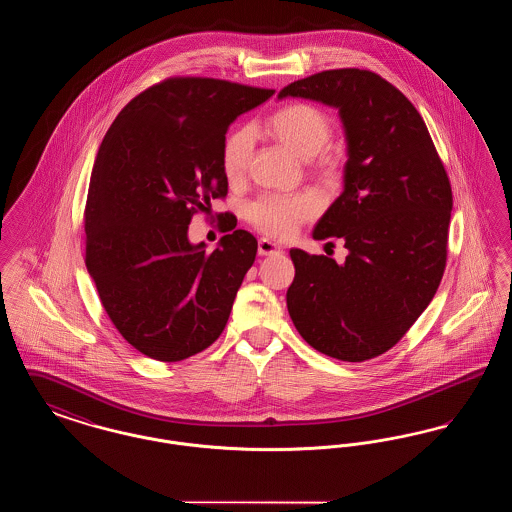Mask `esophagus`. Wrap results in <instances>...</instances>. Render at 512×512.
Returning a JSON list of instances; mask_svg holds the SVG:
<instances>
[{
    "label": "esophagus",
    "instance_id": "1",
    "mask_svg": "<svg viewBox=\"0 0 512 512\" xmlns=\"http://www.w3.org/2000/svg\"><path fill=\"white\" fill-rule=\"evenodd\" d=\"M280 251V245L272 244L270 240H259V255H272V253H278Z\"/></svg>",
    "mask_w": 512,
    "mask_h": 512
}]
</instances>
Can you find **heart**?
<instances>
[{
	"mask_svg": "<svg viewBox=\"0 0 512 512\" xmlns=\"http://www.w3.org/2000/svg\"><path fill=\"white\" fill-rule=\"evenodd\" d=\"M267 132L299 159H313L332 138L330 117L311 103H292L267 119ZM255 134L249 126L234 130L222 147V171L230 182L244 178L253 153ZM318 213L317 195H259L247 205V220L265 236L288 240L297 228Z\"/></svg>",
	"mask_w": 512,
	"mask_h": 512,
	"instance_id": "b5f03b06",
	"label": "heart"
}]
</instances>
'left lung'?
<instances>
[{
    "label": "left lung",
    "mask_w": 512,
    "mask_h": 512,
    "mask_svg": "<svg viewBox=\"0 0 512 512\" xmlns=\"http://www.w3.org/2000/svg\"><path fill=\"white\" fill-rule=\"evenodd\" d=\"M286 96L338 107L349 155L345 190L313 232L343 238L349 255L338 265L292 249L288 311L311 347L363 363L390 351L438 292L449 176L416 107L380 74L322 71L288 84L278 98Z\"/></svg>",
    "instance_id": "obj_1"
}]
</instances>
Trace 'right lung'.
I'll return each mask as SVG.
<instances>
[{"label":"right lung","mask_w":512,"mask_h":512,"mask_svg":"<svg viewBox=\"0 0 512 512\" xmlns=\"http://www.w3.org/2000/svg\"><path fill=\"white\" fill-rule=\"evenodd\" d=\"M272 94L171 76L128 101L99 146L84 261L107 317L146 357L184 361L219 340L228 322L257 240L234 230L209 253L188 242V224L228 194V126Z\"/></svg>","instance_id":"1"}]
</instances>
